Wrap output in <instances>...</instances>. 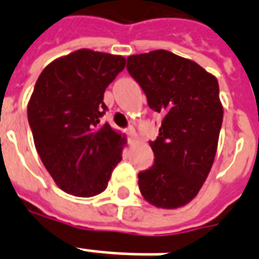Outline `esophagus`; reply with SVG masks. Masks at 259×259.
I'll return each mask as SVG.
<instances>
[{"instance_id":"1","label":"esophagus","mask_w":259,"mask_h":259,"mask_svg":"<svg viewBox=\"0 0 259 259\" xmlns=\"http://www.w3.org/2000/svg\"><path fill=\"white\" fill-rule=\"evenodd\" d=\"M126 133L129 136V144H133L136 141V132H134L133 127H129V129L126 130Z\"/></svg>"}]
</instances>
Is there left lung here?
<instances>
[{
	"instance_id": "1",
	"label": "left lung",
	"mask_w": 259,
	"mask_h": 259,
	"mask_svg": "<svg viewBox=\"0 0 259 259\" xmlns=\"http://www.w3.org/2000/svg\"><path fill=\"white\" fill-rule=\"evenodd\" d=\"M148 105L164 115L150 142L154 164L138 175L142 196L157 208L188 204L215 160L223 121L218 79L189 59L157 50L127 58Z\"/></svg>"
}]
</instances>
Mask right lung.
<instances>
[{
	"instance_id": "right-lung-1",
	"label": "right lung",
	"mask_w": 259,
	"mask_h": 259,
	"mask_svg": "<svg viewBox=\"0 0 259 259\" xmlns=\"http://www.w3.org/2000/svg\"><path fill=\"white\" fill-rule=\"evenodd\" d=\"M121 55L78 50L42 70L28 102L33 141L59 188L79 197L107 188L126 136L99 118L106 87L125 68Z\"/></svg>"
}]
</instances>
